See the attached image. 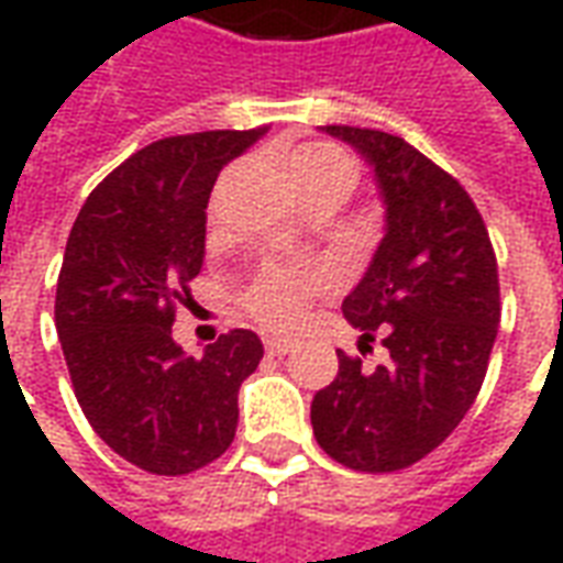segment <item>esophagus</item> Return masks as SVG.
<instances>
[{
    "instance_id": "obj_1",
    "label": "esophagus",
    "mask_w": 563,
    "mask_h": 563,
    "mask_svg": "<svg viewBox=\"0 0 563 563\" xmlns=\"http://www.w3.org/2000/svg\"><path fill=\"white\" fill-rule=\"evenodd\" d=\"M295 346H298V343H295L292 338H274V334L265 338V350H268V355H286L292 353Z\"/></svg>"
}]
</instances>
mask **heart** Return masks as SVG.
I'll return each mask as SVG.
<instances>
[{
  "label": "heart",
  "instance_id": "heart-1",
  "mask_svg": "<svg viewBox=\"0 0 563 563\" xmlns=\"http://www.w3.org/2000/svg\"><path fill=\"white\" fill-rule=\"evenodd\" d=\"M289 168H292L298 192L331 186V189H341L343 196H350L355 186L353 159L338 147H329V144L305 147ZM325 280L329 277L317 268H283V265H277V268H268L258 277L256 286L250 289L246 305L256 313V319H262L271 329H289L305 313L307 298L322 289Z\"/></svg>",
  "mask_w": 563,
  "mask_h": 563
}]
</instances>
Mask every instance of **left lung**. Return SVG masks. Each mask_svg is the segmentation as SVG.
<instances>
[{
  "instance_id": "8db88e82",
  "label": "left lung",
  "mask_w": 563,
  "mask_h": 563,
  "mask_svg": "<svg viewBox=\"0 0 563 563\" xmlns=\"http://www.w3.org/2000/svg\"><path fill=\"white\" fill-rule=\"evenodd\" d=\"M374 168L386 225L343 317L379 334L389 362L362 371L338 353L317 391V443L353 471L410 467L446 440L479 395L500 322L497 262L464 186L413 144L379 129L322 126Z\"/></svg>"
}]
</instances>
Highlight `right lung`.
<instances>
[{
    "mask_svg": "<svg viewBox=\"0 0 563 563\" xmlns=\"http://www.w3.org/2000/svg\"><path fill=\"white\" fill-rule=\"evenodd\" d=\"M265 129L153 141L84 201L56 283V334L92 431L120 459L180 476L220 459L238 428V389L262 362L253 331L201 355L174 343V305L205 265L217 174Z\"/></svg>",
    "mask_w": 563,
    "mask_h": 563,
    "instance_id": "right-lung-1",
    "label": "right lung"
}]
</instances>
